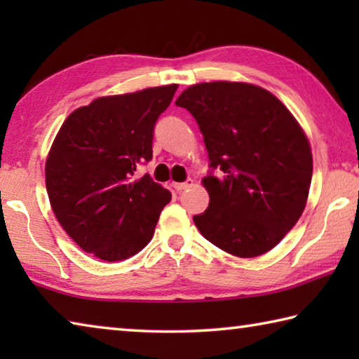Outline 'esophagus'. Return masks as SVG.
Segmentation results:
<instances>
[{
  "label": "esophagus",
  "instance_id": "1",
  "mask_svg": "<svg viewBox=\"0 0 359 359\" xmlns=\"http://www.w3.org/2000/svg\"><path fill=\"white\" fill-rule=\"evenodd\" d=\"M191 185H193V180H191V179H188L187 182H174V184H172V187H174L177 191L185 190V188L191 187Z\"/></svg>",
  "mask_w": 359,
  "mask_h": 359
}]
</instances>
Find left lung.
<instances>
[{
    "instance_id": "obj_1",
    "label": "left lung",
    "mask_w": 359,
    "mask_h": 359,
    "mask_svg": "<svg viewBox=\"0 0 359 359\" xmlns=\"http://www.w3.org/2000/svg\"><path fill=\"white\" fill-rule=\"evenodd\" d=\"M175 104L196 120L209 155V208L193 217L199 233L241 258L269 252L306 208L312 151L301 126L274 95L250 83L191 85Z\"/></svg>"
}]
</instances>
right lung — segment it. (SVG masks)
<instances>
[{
  "mask_svg": "<svg viewBox=\"0 0 359 359\" xmlns=\"http://www.w3.org/2000/svg\"><path fill=\"white\" fill-rule=\"evenodd\" d=\"M177 85L104 96L79 107L60 128L46 161L53 214L69 238L93 257L126 259L154 238L171 193L149 174L155 123Z\"/></svg>",
  "mask_w": 359,
  "mask_h": 359,
  "instance_id": "right-lung-1",
  "label": "right lung"
}]
</instances>
